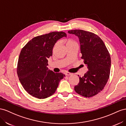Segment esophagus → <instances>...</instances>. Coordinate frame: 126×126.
Segmentation results:
<instances>
[{"mask_svg":"<svg viewBox=\"0 0 126 126\" xmlns=\"http://www.w3.org/2000/svg\"><path fill=\"white\" fill-rule=\"evenodd\" d=\"M72 74L71 73H70V72H66L65 73V75H67V76H69V75H71Z\"/></svg>","mask_w":126,"mask_h":126,"instance_id":"esophagus-1","label":"esophagus"}]
</instances>
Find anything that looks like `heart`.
<instances>
[{"instance_id": "heart-1", "label": "heart", "mask_w": 126, "mask_h": 126, "mask_svg": "<svg viewBox=\"0 0 126 126\" xmlns=\"http://www.w3.org/2000/svg\"><path fill=\"white\" fill-rule=\"evenodd\" d=\"M74 43H76L74 41H73V39H66V46L67 45H70V44H74Z\"/></svg>"}]
</instances>
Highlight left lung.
I'll use <instances>...</instances> for the list:
<instances>
[{
	"label": "left lung",
	"mask_w": 126,
	"mask_h": 126,
	"mask_svg": "<svg viewBox=\"0 0 126 126\" xmlns=\"http://www.w3.org/2000/svg\"><path fill=\"white\" fill-rule=\"evenodd\" d=\"M79 37L81 58L87 65L88 71L74 87L79 94L90 98L101 92L109 78L111 57L108 50L98 35L88 31L75 30L68 31ZM79 76V75H78Z\"/></svg>",
	"instance_id": "obj_1"
}]
</instances>
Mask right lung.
Instances as JSON below:
<instances>
[{"mask_svg": "<svg viewBox=\"0 0 126 126\" xmlns=\"http://www.w3.org/2000/svg\"><path fill=\"white\" fill-rule=\"evenodd\" d=\"M66 37L63 32H53L32 38L21 50L17 72L24 89L38 99L53 95L65 74L48 70L47 59L53 54L56 42Z\"/></svg>", "mask_w": 126, "mask_h": 126, "instance_id": "obj_1", "label": "right lung"}]
</instances>
